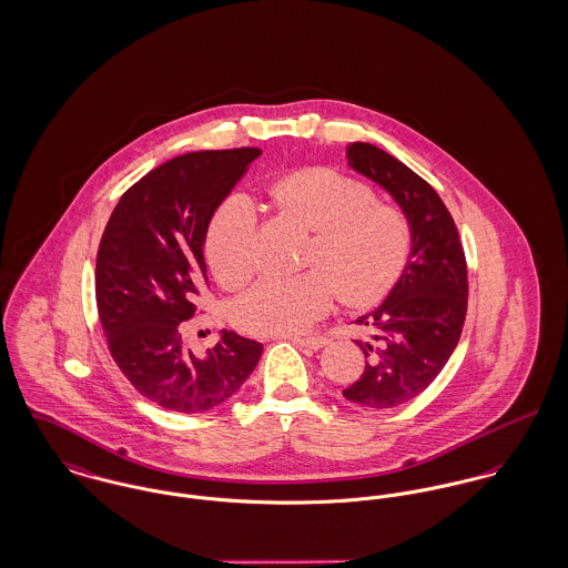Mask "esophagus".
Here are the masks:
<instances>
[{"mask_svg": "<svg viewBox=\"0 0 568 568\" xmlns=\"http://www.w3.org/2000/svg\"><path fill=\"white\" fill-rule=\"evenodd\" d=\"M294 344H298V346H303V348L311 349H320L324 348L326 344H328V339L326 337H322V335H308V337H290Z\"/></svg>", "mask_w": 568, "mask_h": 568, "instance_id": "obj_1", "label": "esophagus"}]
</instances>
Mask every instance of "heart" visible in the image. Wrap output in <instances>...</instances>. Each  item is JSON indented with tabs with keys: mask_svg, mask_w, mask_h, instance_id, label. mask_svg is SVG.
<instances>
[{
	"mask_svg": "<svg viewBox=\"0 0 568 568\" xmlns=\"http://www.w3.org/2000/svg\"><path fill=\"white\" fill-rule=\"evenodd\" d=\"M272 203L311 231L303 276H267L242 294L233 322L253 335H296L344 296L352 306L383 301L413 253L408 216L374 201L367 183L333 169H303L270 185ZM260 219L244 194L229 196L210 220L205 257L220 283L235 287L257 270Z\"/></svg>",
	"mask_w": 568,
	"mask_h": 568,
	"instance_id": "heart-1",
	"label": "heart"
}]
</instances>
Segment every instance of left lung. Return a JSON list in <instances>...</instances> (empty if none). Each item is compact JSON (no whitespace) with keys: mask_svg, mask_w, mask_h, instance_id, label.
Listing matches in <instances>:
<instances>
[{"mask_svg":"<svg viewBox=\"0 0 568 568\" xmlns=\"http://www.w3.org/2000/svg\"><path fill=\"white\" fill-rule=\"evenodd\" d=\"M348 164L383 185L413 226V253L387 301L356 320L365 369L344 397L363 408H395L426 392L458 346L467 315V262L458 229L435 187L387 151L354 142Z\"/></svg>","mask_w":568,"mask_h":568,"instance_id":"obj_1","label":"left lung"}]
</instances>
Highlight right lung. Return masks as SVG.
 Instances as JSON below:
<instances>
[{
    "label": "right lung",
    "mask_w": 568,
    "mask_h": 568,
    "mask_svg": "<svg viewBox=\"0 0 568 568\" xmlns=\"http://www.w3.org/2000/svg\"><path fill=\"white\" fill-rule=\"evenodd\" d=\"M260 155L242 146L169 160L121 196L101 235L94 294L108 348L133 389L166 410L216 408L262 358L260 342L233 331L203 356L183 342V322L207 283L210 220Z\"/></svg>",
    "instance_id": "add662e5"
}]
</instances>
